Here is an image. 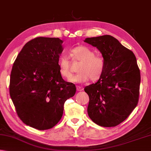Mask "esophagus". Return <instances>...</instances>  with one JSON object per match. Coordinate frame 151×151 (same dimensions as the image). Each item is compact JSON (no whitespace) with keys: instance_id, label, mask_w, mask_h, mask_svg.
I'll return each mask as SVG.
<instances>
[{"instance_id":"esophagus-1","label":"esophagus","mask_w":151,"mask_h":151,"mask_svg":"<svg viewBox=\"0 0 151 151\" xmlns=\"http://www.w3.org/2000/svg\"><path fill=\"white\" fill-rule=\"evenodd\" d=\"M77 91H81L83 90V88L81 86H77Z\"/></svg>"}]
</instances>
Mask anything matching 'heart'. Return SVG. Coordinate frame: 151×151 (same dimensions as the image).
Wrapping results in <instances>:
<instances>
[{
    "mask_svg": "<svg viewBox=\"0 0 151 151\" xmlns=\"http://www.w3.org/2000/svg\"><path fill=\"white\" fill-rule=\"evenodd\" d=\"M70 54L73 61L81 62L78 68L79 73L70 78V82L85 83L90 79L96 81L103 76L106 63L102 55H96L93 50L83 45L73 48ZM58 66L60 74L64 78L69 79L72 76V65L66 56L60 58Z\"/></svg>",
    "mask_w": 151,
    "mask_h": 151,
    "instance_id": "heart-1",
    "label": "heart"
}]
</instances>
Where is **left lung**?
Here are the masks:
<instances>
[{
	"label": "left lung",
	"instance_id": "1",
	"mask_svg": "<svg viewBox=\"0 0 151 151\" xmlns=\"http://www.w3.org/2000/svg\"><path fill=\"white\" fill-rule=\"evenodd\" d=\"M84 41L97 48L106 63L102 78L84 89L89 97L88 115L99 126H116L128 118L138 103L141 74L136 57L111 35Z\"/></svg>",
	"mask_w": 151,
	"mask_h": 151
}]
</instances>
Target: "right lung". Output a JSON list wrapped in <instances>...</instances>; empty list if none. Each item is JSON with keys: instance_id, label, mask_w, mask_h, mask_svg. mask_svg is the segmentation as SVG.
Instances as JSON below:
<instances>
[{"instance_id": "right-lung-1", "label": "right lung", "mask_w": 151, "mask_h": 151, "mask_svg": "<svg viewBox=\"0 0 151 151\" xmlns=\"http://www.w3.org/2000/svg\"><path fill=\"white\" fill-rule=\"evenodd\" d=\"M59 38L39 37L25 44L14 61L10 95L18 117L33 128H52L60 120L64 104L74 96L76 85L62 79Z\"/></svg>"}]
</instances>
